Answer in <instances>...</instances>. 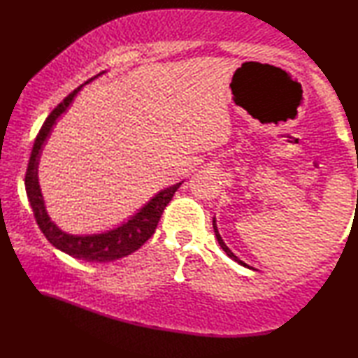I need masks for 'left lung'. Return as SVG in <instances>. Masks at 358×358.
I'll list each match as a JSON object with an SVG mask.
<instances>
[{
  "label": "left lung",
  "instance_id": "8db88e82",
  "mask_svg": "<svg viewBox=\"0 0 358 358\" xmlns=\"http://www.w3.org/2000/svg\"><path fill=\"white\" fill-rule=\"evenodd\" d=\"M212 227H214V233H215V237H217V242H218V245L222 247V250L224 253H227L231 259H234L237 264H241V266H243V267H247V268H252V271H258V268H255V267H252V266H248V264H245V262L243 261H241L239 258H237V256L231 252V250L227 247V243L223 242V239H222V236H220V233H218V228H217V220H215V217L212 218Z\"/></svg>",
  "mask_w": 358,
  "mask_h": 358
}]
</instances>
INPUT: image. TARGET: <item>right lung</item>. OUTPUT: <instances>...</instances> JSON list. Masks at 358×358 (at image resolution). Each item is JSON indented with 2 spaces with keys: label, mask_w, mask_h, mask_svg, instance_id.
Masks as SVG:
<instances>
[{
  "label": "right lung",
  "mask_w": 358,
  "mask_h": 358,
  "mask_svg": "<svg viewBox=\"0 0 358 358\" xmlns=\"http://www.w3.org/2000/svg\"><path fill=\"white\" fill-rule=\"evenodd\" d=\"M105 72L106 71H102L96 77L87 80L86 83L80 85L77 90H73L66 99H62V102L58 103V106H55L53 111L50 113L45 122L42 124L39 134L36 136L28 162L27 176H24V187H27L28 201L31 208H33L36 222L39 224L43 236L47 237V241L55 248L67 253L72 258L87 262H110L136 252L154 234L163 209L166 208V204L173 199L174 193L178 192L179 187L184 182L182 180V182L174 184L165 190H160L150 201H148V204H144L134 217H130L121 227L105 231V233L69 234L66 231H62L55 222H52V218L48 217V212L45 209V201H43L39 187V176H37L43 144L47 143L53 125L67 111L75 96L81 91V87L90 83L94 78L103 75Z\"/></svg>",
  "instance_id": "1"
}]
</instances>
